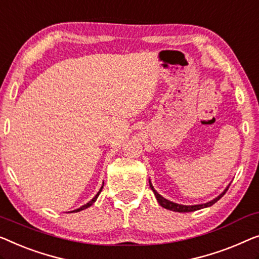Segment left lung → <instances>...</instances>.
<instances>
[{"label": "left lung", "mask_w": 259, "mask_h": 259, "mask_svg": "<svg viewBox=\"0 0 259 259\" xmlns=\"http://www.w3.org/2000/svg\"><path fill=\"white\" fill-rule=\"evenodd\" d=\"M149 187H151V189L153 190V193H154L155 197H156V200H157V202H159V203H160L161 207L166 208V209H168V210H173V211H178V212H189V211H195V210H198V209H202V208H207V207H210V205H212L213 203H215V202L219 201L220 198L222 197L223 195L227 193L228 188H229V187H228V188H227L226 190H224V192H223L222 194H221L219 197L213 198L212 201L208 202V203H204V204H197V205H182V204L174 203V202H170V201L166 200V198H163V197L161 196V195H160L159 193H157L156 190L154 189V187L152 186V183H151V182H149Z\"/></svg>", "instance_id": "8db88e82"}]
</instances>
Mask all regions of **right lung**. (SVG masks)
I'll list each match as a JSON object with an SVG mask.
<instances>
[{"mask_svg":"<svg viewBox=\"0 0 259 259\" xmlns=\"http://www.w3.org/2000/svg\"><path fill=\"white\" fill-rule=\"evenodd\" d=\"M102 189H103V187H102V188H100V190H99V192H98V194H97V195H96V196H95V197H93V198H92V200L89 202V203H86V204H84V205H81V207H80L79 209H76V210H73V211H74V212H77V211L84 210V209H86V208H89V207H90V205H92L93 203H95V201L97 200V197H98V196H99V194H100V192H102Z\"/></svg>","mask_w":259,"mask_h":259,"instance_id":"obj_1","label":"right lung"}]
</instances>
